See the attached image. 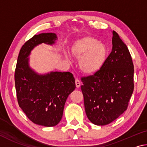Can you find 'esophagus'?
<instances>
[{
    "mask_svg": "<svg viewBox=\"0 0 147 147\" xmlns=\"http://www.w3.org/2000/svg\"><path fill=\"white\" fill-rule=\"evenodd\" d=\"M75 84H76V86L77 88H79V87L80 86V81L78 79L76 78L75 80Z\"/></svg>",
    "mask_w": 147,
    "mask_h": 147,
    "instance_id": "1",
    "label": "esophagus"
}]
</instances>
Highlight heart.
I'll return each mask as SVG.
<instances>
[{
    "mask_svg": "<svg viewBox=\"0 0 147 147\" xmlns=\"http://www.w3.org/2000/svg\"><path fill=\"white\" fill-rule=\"evenodd\" d=\"M71 54L75 58L80 59L79 67L81 71L92 75L103 67L108 58V49L97 39L85 36L74 42Z\"/></svg>",
    "mask_w": 147,
    "mask_h": 147,
    "instance_id": "1",
    "label": "heart"
}]
</instances>
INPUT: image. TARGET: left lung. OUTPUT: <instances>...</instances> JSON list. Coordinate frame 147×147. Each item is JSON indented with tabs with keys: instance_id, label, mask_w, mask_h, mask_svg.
Instances as JSON below:
<instances>
[{
	"instance_id": "left-lung-1",
	"label": "left lung",
	"mask_w": 147,
	"mask_h": 147,
	"mask_svg": "<svg viewBox=\"0 0 147 147\" xmlns=\"http://www.w3.org/2000/svg\"><path fill=\"white\" fill-rule=\"evenodd\" d=\"M112 34V50L103 67L81 78L86 115L98 126L109 124L126 110L134 88L130 52L118 34Z\"/></svg>"
}]
</instances>
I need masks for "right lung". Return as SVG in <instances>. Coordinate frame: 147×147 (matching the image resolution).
I'll return each instance as SVG.
<instances>
[{"label":"right lung","mask_w":147,"mask_h":147,"mask_svg":"<svg viewBox=\"0 0 147 147\" xmlns=\"http://www.w3.org/2000/svg\"><path fill=\"white\" fill-rule=\"evenodd\" d=\"M56 39L53 33L34 36L20 50L15 71L19 107L34 123L47 127L56 126L61 121L67 98L76 88L75 80L69 72L37 73L29 66L28 57L35 47L53 45Z\"/></svg>","instance_id":"1"}]
</instances>
